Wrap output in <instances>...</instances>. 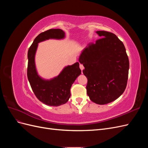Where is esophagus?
<instances>
[{"label": "esophagus", "mask_w": 148, "mask_h": 148, "mask_svg": "<svg viewBox=\"0 0 148 148\" xmlns=\"http://www.w3.org/2000/svg\"><path fill=\"white\" fill-rule=\"evenodd\" d=\"M79 68H80V69L82 70V71H83V70L84 69V66H83V65L82 64H80L79 65Z\"/></svg>", "instance_id": "obj_1"}]
</instances>
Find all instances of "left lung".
Returning a JSON list of instances; mask_svg holds the SVG:
<instances>
[{
	"instance_id": "1",
	"label": "left lung",
	"mask_w": 148,
	"mask_h": 148,
	"mask_svg": "<svg viewBox=\"0 0 148 148\" xmlns=\"http://www.w3.org/2000/svg\"><path fill=\"white\" fill-rule=\"evenodd\" d=\"M101 38L89 43L79 57L88 78L87 95L96 104L104 105L117 99L127 86L129 60L124 44L115 34L97 31Z\"/></svg>"
}]
</instances>
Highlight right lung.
<instances>
[{
  "instance_id": "right-lung-1",
  "label": "right lung",
  "mask_w": 148,
  "mask_h": 148,
  "mask_svg": "<svg viewBox=\"0 0 148 148\" xmlns=\"http://www.w3.org/2000/svg\"><path fill=\"white\" fill-rule=\"evenodd\" d=\"M65 33L60 29H51L40 33L34 40L28 52V79L38 99L44 104L51 106L64 104L70 97V88L75 79L82 73L79 63L64 67L60 74L50 79L40 77L35 64V55L38 43L50 39H62Z\"/></svg>"
}]
</instances>
